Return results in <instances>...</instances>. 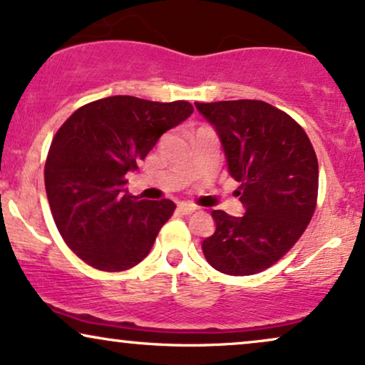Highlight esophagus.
Wrapping results in <instances>:
<instances>
[{"label":"esophagus","instance_id":"34e87169","mask_svg":"<svg viewBox=\"0 0 365 365\" xmlns=\"http://www.w3.org/2000/svg\"><path fill=\"white\" fill-rule=\"evenodd\" d=\"M177 209H178L180 214L188 215V214H192V212H195V210H197V207H195V205H192V204H185V202H182V204H178Z\"/></svg>","mask_w":365,"mask_h":365}]
</instances>
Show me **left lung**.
<instances>
[{"label": "left lung", "mask_w": 365, "mask_h": 365, "mask_svg": "<svg viewBox=\"0 0 365 365\" xmlns=\"http://www.w3.org/2000/svg\"><path fill=\"white\" fill-rule=\"evenodd\" d=\"M215 128L246 214L214 210L215 232L202 251L224 274L249 276L273 266L294 246L317 205L318 161L303 128L262 101L195 103Z\"/></svg>", "instance_id": "1"}]
</instances>
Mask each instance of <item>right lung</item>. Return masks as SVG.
<instances>
[{
	"label": "right lung",
	"mask_w": 365,
	"mask_h": 365,
	"mask_svg": "<svg viewBox=\"0 0 365 365\" xmlns=\"http://www.w3.org/2000/svg\"><path fill=\"white\" fill-rule=\"evenodd\" d=\"M192 113L187 101L113 96L62 124L45 163V190L60 236L82 261L114 273L148 256L175 204L129 195L126 173Z\"/></svg>",
	"instance_id": "1"
}]
</instances>
